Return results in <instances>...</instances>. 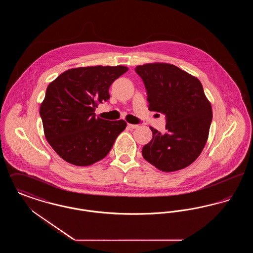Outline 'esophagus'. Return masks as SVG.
<instances>
[{
    "instance_id": "obj_1",
    "label": "esophagus",
    "mask_w": 253,
    "mask_h": 253,
    "mask_svg": "<svg viewBox=\"0 0 253 253\" xmlns=\"http://www.w3.org/2000/svg\"><path fill=\"white\" fill-rule=\"evenodd\" d=\"M128 127L130 128V129H136L137 127H138V125H136V124H128Z\"/></svg>"
}]
</instances>
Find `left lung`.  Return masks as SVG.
Segmentation results:
<instances>
[{
    "label": "left lung",
    "mask_w": 253,
    "mask_h": 253,
    "mask_svg": "<svg viewBox=\"0 0 253 253\" xmlns=\"http://www.w3.org/2000/svg\"><path fill=\"white\" fill-rule=\"evenodd\" d=\"M134 70L144 83L149 110L166 117L165 133L150 127L153 138L142 156L162 171L188 167L203 151L212 120L200 81L169 63H148Z\"/></svg>",
    "instance_id": "8db88e82"
}]
</instances>
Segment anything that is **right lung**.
<instances>
[{
    "label": "right lung",
    "instance_id": "obj_1",
    "mask_svg": "<svg viewBox=\"0 0 253 253\" xmlns=\"http://www.w3.org/2000/svg\"><path fill=\"white\" fill-rule=\"evenodd\" d=\"M127 71L122 65L73 68L48 85L40 115L46 140L63 160L89 166L108 155L127 123L96 118L94 112L110 98L111 84Z\"/></svg>",
    "mask_w": 253,
    "mask_h": 253
}]
</instances>
